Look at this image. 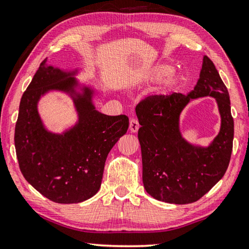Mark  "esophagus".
<instances>
[{"label": "esophagus", "instance_id": "esophagus-1", "mask_svg": "<svg viewBox=\"0 0 249 249\" xmlns=\"http://www.w3.org/2000/svg\"><path fill=\"white\" fill-rule=\"evenodd\" d=\"M140 128V124H139V121L137 119H130V124H129V130L131 131L132 133H137L138 130Z\"/></svg>", "mask_w": 249, "mask_h": 249}]
</instances>
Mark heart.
I'll return each mask as SVG.
<instances>
[{"label": "heart", "instance_id": "heart-1", "mask_svg": "<svg viewBox=\"0 0 249 249\" xmlns=\"http://www.w3.org/2000/svg\"><path fill=\"white\" fill-rule=\"evenodd\" d=\"M175 66L168 62H160L155 64L149 68L142 78L144 83L160 82L161 87L159 90L160 95H170L180 88L184 78L180 72L173 71Z\"/></svg>", "mask_w": 249, "mask_h": 249}]
</instances>
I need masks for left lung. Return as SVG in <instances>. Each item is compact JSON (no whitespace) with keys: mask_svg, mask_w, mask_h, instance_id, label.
<instances>
[{"mask_svg":"<svg viewBox=\"0 0 249 249\" xmlns=\"http://www.w3.org/2000/svg\"><path fill=\"white\" fill-rule=\"evenodd\" d=\"M206 96L217 102L222 124L217 137L208 147H201L182 138L179 116L192 100ZM135 112L141 124L143 184L152 197L169 204H191L222 179L231 159L234 121L228 89L207 56L191 93L148 96Z\"/></svg>","mask_w":249,"mask_h":249,"instance_id":"obj_1","label":"left lung"}]
</instances>
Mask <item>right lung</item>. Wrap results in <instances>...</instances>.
<instances>
[{"instance_id": "right-lung-1", "label": "right lung", "mask_w": 249, "mask_h": 249, "mask_svg": "<svg viewBox=\"0 0 249 249\" xmlns=\"http://www.w3.org/2000/svg\"><path fill=\"white\" fill-rule=\"evenodd\" d=\"M44 59L23 93L15 126V148L28 183L50 200L77 204L94 196L112 146L129 128L125 115L107 116L96 110L98 91L79 82V69L49 66ZM65 92L73 100L78 119L62 134L52 133L41 121L37 104L49 91Z\"/></svg>"}]
</instances>
